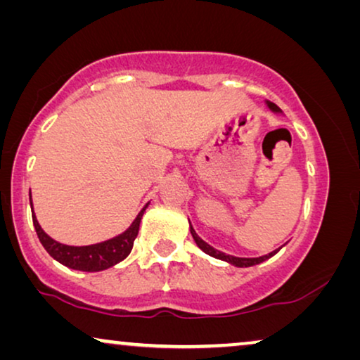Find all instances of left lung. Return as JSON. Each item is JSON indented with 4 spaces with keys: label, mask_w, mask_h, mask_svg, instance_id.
<instances>
[{
    "label": "left lung",
    "mask_w": 360,
    "mask_h": 360,
    "mask_svg": "<svg viewBox=\"0 0 360 360\" xmlns=\"http://www.w3.org/2000/svg\"><path fill=\"white\" fill-rule=\"evenodd\" d=\"M267 105H269V109H271V110H274V112H281V109L277 108V105H276L274 103H267ZM191 235H192V238H194V241L197 243V246H199L200 250L204 251V252H207V255L214 256V257H217V259H221V261L230 262V264L236 266V267H250V266L259 264V262L266 261V259H269L271 256H274L276 252L281 250V248H279V250L272 251V252H269V255L261 256V257H236V256L225 255V252H221V251H219V250H215V248H212L210 245H207V243H205L204 240H202V238H199V235H197L195 230L192 229V225H191Z\"/></svg>",
    "instance_id": "1"
}]
</instances>
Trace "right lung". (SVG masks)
I'll return each instance as SVG.
<instances>
[{"instance_id": "add662e5", "label": "right lung", "mask_w": 360, "mask_h": 360, "mask_svg": "<svg viewBox=\"0 0 360 360\" xmlns=\"http://www.w3.org/2000/svg\"><path fill=\"white\" fill-rule=\"evenodd\" d=\"M30 199V192H29ZM146 205L141 209V212L136 215L127 230L122 235L112 238V240L98 243V245H89V246H68L62 245V243L55 241L50 238L47 233L40 229L37 219H35L32 212V221L37 231V236L42 246L47 250V252L53 259L62 262L63 266L72 267V269L86 271V272H96V271H104L108 267L117 264L122 259H125L130 255L131 248H134V241L136 235H139L140 221L143 217V212Z\"/></svg>"}]
</instances>
